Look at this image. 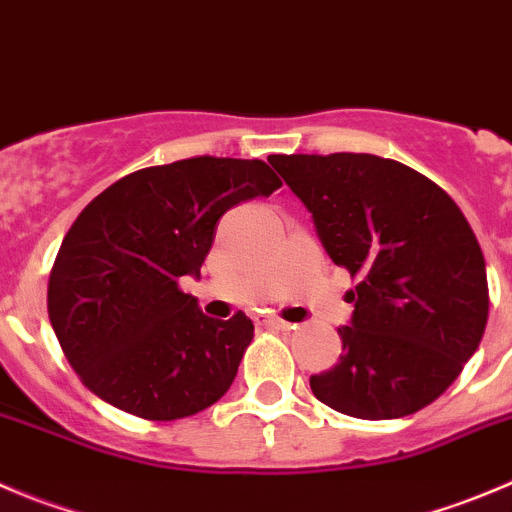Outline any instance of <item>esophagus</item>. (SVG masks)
Wrapping results in <instances>:
<instances>
[{"label": "esophagus", "instance_id": "esophagus-1", "mask_svg": "<svg viewBox=\"0 0 512 512\" xmlns=\"http://www.w3.org/2000/svg\"><path fill=\"white\" fill-rule=\"evenodd\" d=\"M256 324L271 326V329H289V321L279 319V316H259V319H256Z\"/></svg>", "mask_w": 512, "mask_h": 512}]
</instances>
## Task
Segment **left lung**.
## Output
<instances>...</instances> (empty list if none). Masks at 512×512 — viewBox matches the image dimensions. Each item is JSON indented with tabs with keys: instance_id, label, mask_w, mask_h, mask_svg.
<instances>
[{
	"instance_id": "obj_1",
	"label": "left lung",
	"mask_w": 512,
	"mask_h": 512,
	"mask_svg": "<svg viewBox=\"0 0 512 512\" xmlns=\"http://www.w3.org/2000/svg\"><path fill=\"white\" fill-rule=\"evenodd\" d=\"M314 216L332 261L357 279L342 354L311 374L319 402L359 420L432 405L475 354L488 324L480 243L437 183L369 153L271 155Z\"/></svg>"
}]
</instances>
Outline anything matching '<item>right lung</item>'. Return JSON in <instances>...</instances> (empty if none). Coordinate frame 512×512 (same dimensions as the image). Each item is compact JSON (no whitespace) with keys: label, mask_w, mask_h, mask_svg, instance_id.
<instances>
[{"label":"right lung","mask_w":512,"mask_h":512,"mask_svg":"<svg viewBox=\"0 0 512 512\" xmlns=\"http://www.w3.org/2000/svg\"><path fill=\"white\" fill-rule=\"evenodd\" d=\"M279 188L264 160L196 155L135 170L87 203L57 251L47 314L92 394L170 422L228 392L253 321L206 316L180 276L201 274L228 208Z\"/></svg>","instance_id":"1"}]
</instances>
